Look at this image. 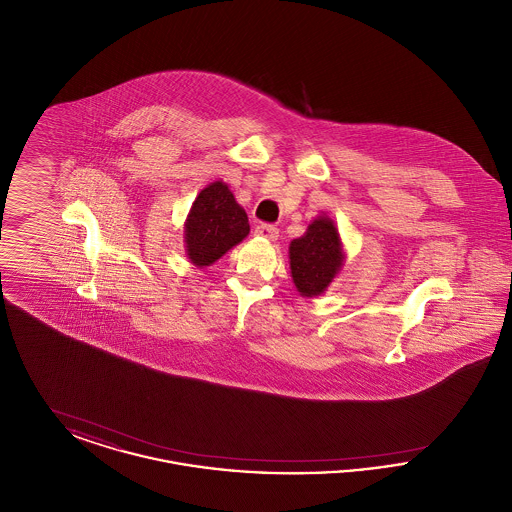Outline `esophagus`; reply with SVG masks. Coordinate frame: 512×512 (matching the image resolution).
Masks as SVG:
<instances>
[{"label":"esophagus","mask_w":512,"mask_h":512,"mask_svg":"<svg viewBox=\"0 0 512 512\" xmlns=\"http://www.w3.org/2000/svg\"><path fill=\"white\" fill-rule=\"evenodd\" d=\"M255 236L265 238L268 242H274V240L278 238V228L272 226V224H259V226L255 228Z\"/></svg>","instance_id":"esophagus-1"}]
</instances>
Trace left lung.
<instances>
[{"label": "left lung", "instance_id": "1", "mask_svg": "<svg viewBox=\"0 0 512 512\" xmlns=\"http://www.w3.org/2000/svg\"><path fill=\"white\" fill-rule=\"evenodd\" d=\"M345 263L340 230L334 219L318 215L301 238L290 244V270L301 297H318L328 290Z\"/></svg>", "mask_w": 512, "mask_h": 512}]
</instances>
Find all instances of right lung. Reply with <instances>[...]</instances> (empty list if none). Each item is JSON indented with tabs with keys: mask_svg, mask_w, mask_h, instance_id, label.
Returning a JSON list of instances; mask_svg holds the SVG:
<instances>
[{
	"mask_svg": "<svg viewBox=\"0 0 512 512\" xmlns=\"http://www.w3.org/2000/svg\"><path fill=\"white\" fill-rule=\"evenodd\" d=\"M249 220L222 180L203 188L184 222V247L190 263L197 268L211 267L215 261L244 242Z\"/></svg>",
	"mask_w": 512,
	"mask_h": 512,
	"instance_id": "obj_1",
	"label": "right lung"
}]
</instances>
